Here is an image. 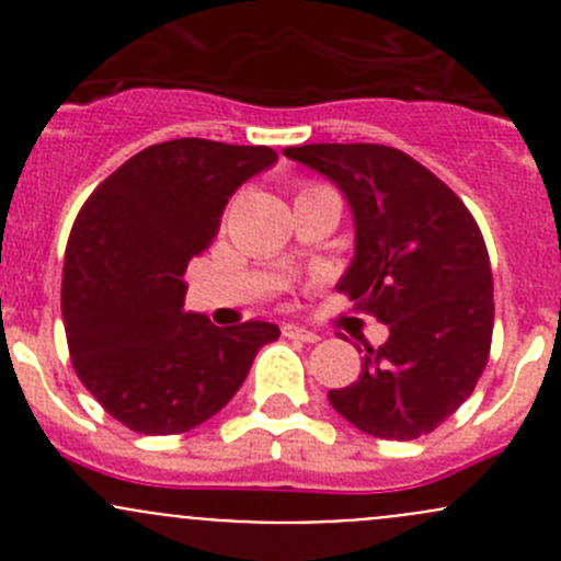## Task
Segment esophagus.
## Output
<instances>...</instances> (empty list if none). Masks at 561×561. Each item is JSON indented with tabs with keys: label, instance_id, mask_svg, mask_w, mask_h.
Segmentation results:
<instances>
[{
	"label": "esophagus",
	"instance_id": "34e87169",
	"mask_svg": "<svg viewBox=\"0 0 561 561\" xmlns=\"http://www.w3.org/2000/svg\"><path fill=\"white\" fill-rule=\"evenodd\" d=\"M282 333H285L287 339H298V342H309V344H314L317 339H320L314 331H307V328L301 325H293V322H285V325H282Z\"/></svg>",
	"mask_w": 561,
	"mask_h": 561
}]
</instances>
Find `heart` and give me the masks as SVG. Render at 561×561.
<instances>
[{"instance_id":"b5f03b06","label":"heart","mask_w":561,"mask_h":561,"mask_svg":"<svg viewBox=\"0 0 561 561\" xmlns=\"http://www.w3.org/2000/svg\"><path fill=\"white\" fill-rule=\"evenodd\" d=\"M317 190H325V186H314V184H309V186H304L301 195H309V192H317Z\"/></svg>"}]
</instances>
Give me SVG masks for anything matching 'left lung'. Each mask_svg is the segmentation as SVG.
I'll return each mask as SVG.
<instances>
[{
	"label": "left lung",
	"instance_id": "obj_1",
	"mask_svg": "<svg viewBox=\"0 0 561 561\" xmlns=\"http://www.w3.org/2000/svg\"><path fill=\"white\" fill-rule=\"evenodd\" d=\"M285 157L347 197L355 257L339 290L388 325L333 410L380 439H417L469 399L494 331L489 252L469 208L410 154L380 144H309Z\"/></svg>",
	"mask_w": 561,
	"mask_h": 561
}]
</instances>
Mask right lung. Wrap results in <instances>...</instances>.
<instances>
[{"label":"right lung","instance_id":"1","mask_svg":"<svg viewBox=\"0 0 561 561\" xmlns=\"http://www.w3.org/2000/svg\"><path fill=\"white\" fill-rule=\"evenodd\" d=\"M279 160L268 146L179 138L149 146L89 195L72 225L61 317L76 375L127 428L181 434L247 380L274 322L219 328L184 312V271L214 241L230 195Z\"/></svg>","mask_w":561,"mask_h":561}]
</instances>
